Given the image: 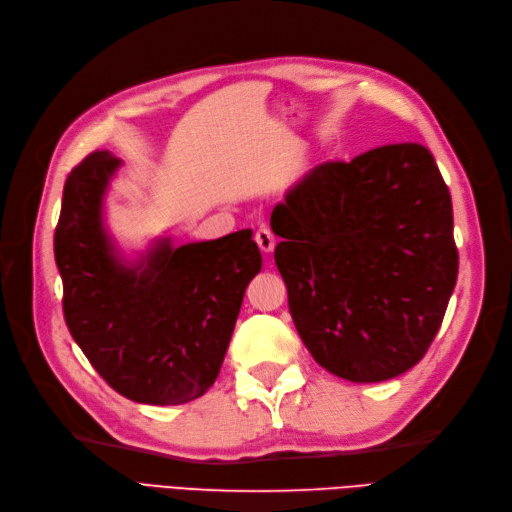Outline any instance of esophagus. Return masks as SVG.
Listing matches in <instances>:
<instances>
[{"label": "esophagus", "mask_w": 512, "mask_h": 512, "mask_svg": "<svg viewBox=\"0 0 512 512\" xmlns=\"http://www.w3.org/2000/svg\"><path fill=\"white\" fill-rule=\"evenodd\" d=\"M254 239H256V243H258L262 254H271V252L275 250V237H273V232H271L267 226H260V228L256 230Z\"/></svg>", "instance_id": "1"}]
</instances>
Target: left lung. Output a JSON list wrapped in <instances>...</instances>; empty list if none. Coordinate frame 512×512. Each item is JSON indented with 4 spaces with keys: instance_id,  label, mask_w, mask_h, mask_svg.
Wrapping results in <instances>:
<instances>
[{
    "instance_id": "left-lung-1",
    "label": "left lung",
    "mask_w": 512,
    "mask_h": 512,
    "mask_svg": "<svg viewBox=\"0 0 512 512\" xmlns=\"http://www.w3.org/2000/svg\"><path fill=\"white\" fill-rule=\"evenodd\" d=\"M271 230L290 316L318 365L382 382L423 359L459 269L451 192L427 147L312 168L275 205Z\"/></svg>"
}]
</instances>
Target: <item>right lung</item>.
Instances as JSON below:
<instances>
[{"label":"right lung","instance_id":"1","mask_svg":"<svg viewBox=\"0 0 512 512\" xmlns=\"http://www.w3.org/2000/svg\"><path fill=\"white\" fill-rule=\"evenodd\" d=\"M119 166L108 151H94L66 179L55 228L64 318L119 395L185 404L218 378L262 256L247 228L179 247L164 237L126 258L104 226V194Z\"/></svg>","mask_w":512,"mask_h":512}]
</instances>
